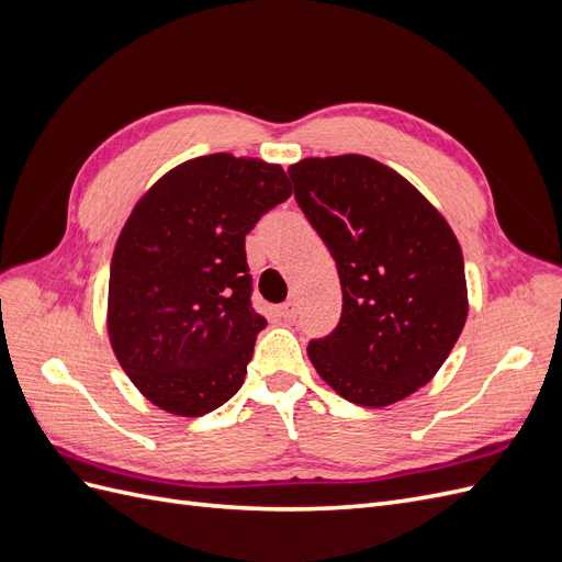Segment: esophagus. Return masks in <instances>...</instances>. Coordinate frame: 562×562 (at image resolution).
Segmentation results:
<instances>
[{
  "label": "esophagus",
  "mask_w": 562,
  "mask_h": 562,
  "mask_svg": "<svg viewBox=\"0 0 562 562\" xmlns=\"http://www.w3.org/2000/svg\"><path fill=\"white\" fill-rule=\"evenodd\" d=\"M297 314H300V304H297V300L295 297H291V300H285L281 307H279V316H283L285 321H293V318H297Z\"/></svg>",
  "instance_id": "obj_1"
}]
</instances>
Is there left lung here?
<instances>
[{"label":"left lung","mask_w":562,"mask_h":562,"mask_svg":"<svg viewBox=\"0 0 562 562\" xmlns=\"http://www.w3.org/2000/svg\"><path fill=\"white\" fill-rule=\"evenodd\" d=\"M288 176L342 285V316L310 342L312 366L356 405L407 398L446 363L467 323L454 232L419 190L370 157H310Z\"/></svg>","instance_id":"8db88e82"}]
</instances>
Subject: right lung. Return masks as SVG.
Segmentation results:
<instances>
[{"label":"right lung","instance_id":"right-lung-1","mask_svg":"<svg viewBox=\"0 0 562 562\" xmlns=\"http://www.w3.org/2000/svg\"><path fill=\"white\" fill-rule=\"evenodd\" d=\"M291 192L279 164L217 151L171 168L135 203L110 265L108 335L161 411L201 417L241 389L267 326L250 307L246 234Z\"/></svg>","mask_w":562,"mask_h":562}]
</instances>
